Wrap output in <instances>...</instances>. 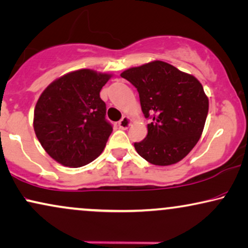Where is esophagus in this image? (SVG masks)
<instances>
[{
	"label": "esophagus",
	"mask_w": 248,
	"mask_h": 248,
	"mask_svg": "<svg viewBox=\"0 0 248 248\" xmlns=\"http://www.w3.org/2000/svg\"><path fill=\"white\" fill-rule=\"evenodd\" d=\"M130 124H131L130 119L128 117H124L120 121H119V127H120L121 129H127V128L130 126Z\"/></svg>",
	"instance_id": "1"
}]
</instances>
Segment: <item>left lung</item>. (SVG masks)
<instances>
[{"label":"left lung","instance_id":"1","mask_svg":"<svg viewBox=\"0 0 248 248\" xmlns=\"http://www.w3.org/2000/svg\"><path fill=\"white\" fill-rule=\"evenodd\" d=\"M136 88L144 117L152 119L147 135L134 146L156 166L181 161L198 143L208 113V98L193 75L161 61L122 72Z\"/></svg>","mask_w":248,"mask_h":248}]
</instances>
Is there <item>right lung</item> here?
Returning a JSON list of instances; mask_svg holds the SVG:
<instances>
[{"instance_id": "obj_1", "label": "right lung", "mask_w": 248, "mask_h": 248, "mask_svg": "<svg viewBox=\"0 0 248 248\" xmlns=\"http://www.w3.org/2000/svg\"><path fill=\"white\" fill-rule=\"evenodd\" d=\"M111 75L79 70L62 75L41 93L34 131L46 152L66 167H81L104 150L113 127L99 93Z\"/></svg>"}]
</instances>
